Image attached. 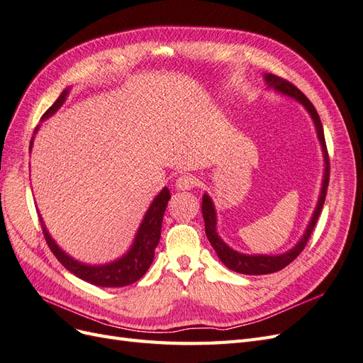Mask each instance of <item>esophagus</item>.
<instances>
[{"instance_id": "34e87169", "label": "esophagus", "mask_w": 363, "mask_h": 363, "mask_svg": "<svg viewBox=\"0 0 363 363\" xmlns=\"http://www.w3.org/2000/svg\"><path fill=\"white\" fill-rule=\"evenodd\" d=\"M194 185H197V179L191 174H182L174 182V186H177V190H191Z\"/></svg>"}]
</instances>
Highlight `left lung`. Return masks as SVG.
Here are the masks:
<instances>
[{
  "mask_svg": "<svg viewBox=\"0 0 363 363\" xmlns=\"http://www.w3.org/2000/svg\"><path fill=\"white\" fill-rule=\"evenodd\" d=\"M264 81L267 84V89H273L276 93H279V95L297 101L309 113L311 119L313 122V126H315V131H317L321 150H323L324 173H323L318 201H317V205H315L312 217L309 220L305 232H303L300 240L294 245H292L289 250H286L284 253H277V255H249V253H241L235 249L229 247V245L223 241V238H221L217 232V213H216V206H214L213 199L208 193L203 194L202 214H203V221H205V233H206L209 242H211L213 249L216 250L218 259L223 262L229 268V270L241 273V274H250V276L270 274V273H276L279 270H282V268H285L289 262L294 261L301 253V250L305 249V245H306L315 225H317V220L321 214V209H323V205L325 201L327 185H329V172H330L329 154H327V147H325L323 125L320 121V116H318L317 110H315L312 102L305 95H303V93L296 86H292L291 83H288V81L279 78L273 74H264Z\"/></svg>",
  "mask_w": 363,
  "mask_h": 363,
  "instance_id": "8db88e82",
  "label": "left lung"
}]
</instances>
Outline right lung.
<instances>
[{"instance_id":"add662e5","label":"right lung","mask_w":363,"mask_h":363,"mask_svg":"<svg viewBox=\"0 0 363 363\" xmlns=\"http://www.w3.org/2000/svg\"><path fill=\"white\" fill-rule=\"evenodd\" d=\"M69 91H71V87L63 90L62 95L58 96V99L48 110H46V113L42 116L40 121H46L58 111V108L65 104ZM38 131H39V126L34 130V135L38 134ZM34 135L31 137L30 150L33 147ZM169 199H170V191L167 186H164V189L157 194V197L149 205L142 223H140L137 229L131 247L128 249L126 253H123L121 258L114 259L108 264L90 265V264H84L74 259L71 255H67L60 245L52 240L51 233L48 232V229H46L45 221L40 214H39V220L43 229L45 240L48 242L51 252L69 272L74 273L77 277L86 280V282L91 285L102 286V288H121V286H126L137 282V280L142 279L145 273L149 270V267L152 261H154V256H155V247L160 242L162 216H164Z\"/></svg>"}]
</instances>
